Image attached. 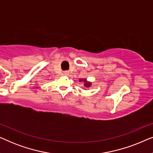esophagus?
Masks as SVG:
<instances>
[{
    "label": "esophagus",
    "instance_id": "obj_1",
    "mask_svg": "<svg viewBox=\"0 0 153 153\" xmlns=\"http://www.w3.org/2000/svg\"><path fill=\"white\" fill-rule=\"evenodd\" d=\"M68 72H64V74H68Z\"/></svg>",
    "mask_w": 153,
    "mask_h": 153
}]
</instances>
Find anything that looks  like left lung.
<instances>
[{
	"label": "left lung",
	"instance_id": "1",
	"mask_svg": "<svg viewBox=\"0 0 153 153\" xmlns=\"http://www.w3.org/2000/svg\"><path fill=\"white\" fill-rule=\"evenodd\" d=\"M80 81H83L85 82V86H86V87H89V86H91V83H89V82H86V81L85 80H83V79H80V80H79Z\"/></svg>",
	"mask_w": 153,
	"mask_h": 153
}]
</instances>
